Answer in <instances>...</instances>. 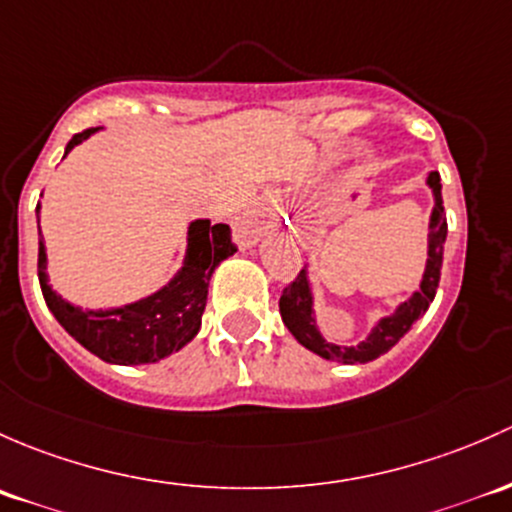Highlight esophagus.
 Segmentation results:
<instances>
[{
  "mask_svg": "<svg viewBox=\"0 0 512 512\" xmlns=\"http://www.w3.org/2000/svg\"><path fill=\"white\" fill-rule=\"evenodd\" d=\"M271 224H273L271 209H268L266 204H254V207L246 209V212L241 214L239 219H236V231H239L241 239L254 241V239H258V236H261L263 231H266Z\"/></svg>",
  "mask_w": 512,
  "mask_h": 512,
  "instance_id": "esophagus-1",
  "label": "esophagus"
}]
</instances>
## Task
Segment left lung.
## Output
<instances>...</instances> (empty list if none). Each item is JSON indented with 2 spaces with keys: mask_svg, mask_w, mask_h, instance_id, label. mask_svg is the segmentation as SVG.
Returning a JSON list of instances; mask_svg holds the SVG:
<instances>
[{
  "mask_svg": "<svg viewBox=\"0 0 512 512\" xmlns=\"http://www.w3.org/2000/svg\"><path fill=\"white\" fill-rule=\"evenodd\" d=\"M426 184L434 192V212H431L429 221V258H426V271L421 278V286L407 303L399 305L389 318H382L355 347H340L333 342L325 340L323 335L315 328L313 318V293H310V283L305 271L298 273L295 281L283 288L278 308H281V318L291 335L303 347H308L315 355L325 357V360L342 362V365H362V362L377 360L379 355L392 350L404 335L412 330V325L421 315L429 310L431 300H434L436 288H439L441 278V263H444V244H446V214H444V199H441V177L439 172H429Z\"/></svg>",
  "mask_w": 512,
  "mask_h": 512,
  "instance_id": "obj_1",
  "label": "left lung"
}]
</instances>
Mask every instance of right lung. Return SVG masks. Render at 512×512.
Wrapping results in <instances>:
<instances>
[{"instance_id":"add662e5","label":"right lung","mask_w":512,"mask_h":512,"mask_svg":"<svg viewBox=\"0 0 512 512\" xmlns=\"http://www.w3.org/2000/svg\"><path fill=\"white\" fill-rule=\"evenodd\" d=\"M96 130L88 128L73 135L66 152ZM234 251L236 244L231 241L229 226L197 219L189 224L184 266L162 291L123 308L81 310L51 291L46 278V249L39 229V283L54 318L88 352L113 365H147L182 350L199 333L202 313L207 308L209 278L214 268Z\"/></svg>"}]
</instances>
